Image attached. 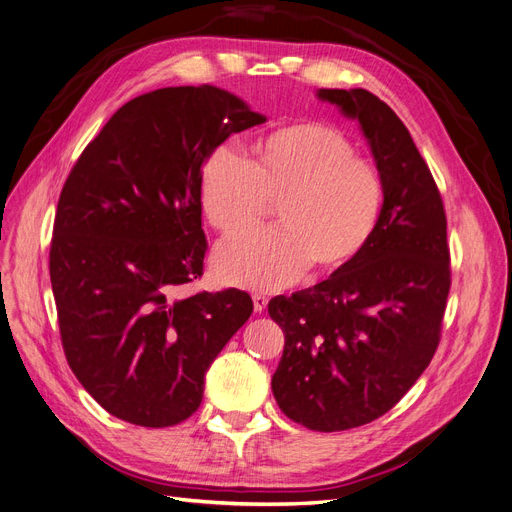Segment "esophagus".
Instances as JSON below:
<instances>
[{
    "instance_id": "34e87169",
    "label": "esophagus",
    "mask_w": 512,
    "mask_h": 512,
    "mask_svg": "<svg viewBox=\"0 0 512 512\" xmlns=\"http://www.w3.org/2000/svg\"><path fill=\"white\" fill-rule=\"evenodd\" d=\"M253 308H255V312H257V314H261L263 310L268 308V297H263V295H253Z\"/></svg>"
}]
</instances>
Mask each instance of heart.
<instances>
[{"instance_id": "obj_1", "label": "heart", "mask_w": 512, "mask_h": 512, "mask_svg": "<svg viewBox=\"0 0 512 512\" xmlns=\"http://www.w3.org/2000/svg\"><path fill=\"white\" fill-rule=\"evenodd\" d=\"M272 202L280 227L217 251L215 272L225 285L278 291L310 268L316 278L346 270L380 223L384 181L344 130L316 120L255 139L249 160L225 147L204 160L200 204L219 234L253 230Z\"/></svg>"}]
</instances>
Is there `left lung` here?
<instances>
[{
	"label": "left lung",
	"mask_w": 512,
	"mask_h": 512,
	"mask_svg": "<svg viewBox=\"0 0 512 512\" xmlns=\"http://www.w3.org/2000/svg\"><path fill=\"white\" fill-rule=\"evenodd\" d=\"M318 97L356 118L384 181L380 223L342 272L268 312L285 333L272 377L289 420L318 432L369 424L399 403L441 342L451 287L447 217L407 126L363 88Z\"/></svg>",
	"instance_id": "left-lung-1"
}]
</instances>
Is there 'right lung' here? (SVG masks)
<instances>
[{"instance_id":"add662e5","label":"right lung","mask_w":512,"mask_h":512,"mask_svg":"<svg viewBox=\"0 0 512 512\" xmlns=\"http://www.w3.org/2000/svg\"><path fill=\"white\" fill-rule=\"evenodd\" d=\"M263 122L215 86L147 92L113 113L61 189L50 242L61 344L92 399L124 422L187 420L206 369L253 312L238 289L177 287L204 270V160Z\"/></svg>"}]
</instances>
